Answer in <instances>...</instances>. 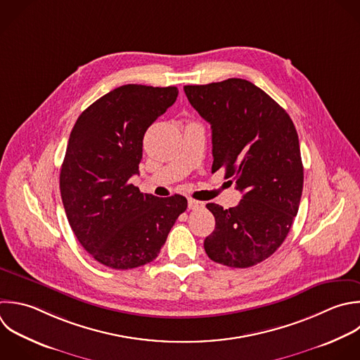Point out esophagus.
I'll return each instance as SVG.
<instances>
[{
	"label": "esophagus",
	"mask_w": 360,
	"mask_h": 360,
	"mask_svg": "<svg viewBox=\"0 0 360 360\" xmlns=\"http://www.w3.org/2000/svg\"><path fill=\"white\" fill-rule=\"evenodd\" d=\"M202 207H204V202L197 201V200H193V198L188 200V208H190V210H198V208H202Z\"/></svg>",
	"instance_id": "esophagus-1"
}]
</instances>
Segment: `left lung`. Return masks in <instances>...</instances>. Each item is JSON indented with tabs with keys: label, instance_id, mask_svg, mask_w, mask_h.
Instances as JSON below:
<instances>
[{
	"label": "left lung",
	"instance_id": "1",
	"mask_svg": "<svg viewBox=\"0 0 360 360\" xmlns=\"http://www.w3.org/2000/svg\"><path fill=\"white\" fill-rule=\"evenodd\" d=\"M184 93L211 124L212 173L224 167L243 194L228 210L207 204L215 229L204 240L205 253L224 266H255L280 248L298 211L304 169L295 127L270 96L243 79L184 86Z\"/></svg>",
	"mask_w": 360,
	"mask_h": 360
}]
</instances>
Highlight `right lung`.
Masks as SVG:
<instances>
[{"label":"right lung","mask_w":360,"mask_h":360,"mask_svg":"<svg viewBox=\"0 0 360 360\" xmlns=\"http://www.w3.org/2000/svg\"><path fill=\"white\" fill-rule=\"evenodd\" d=\"M177 87L121 86L77 118L60 170V194L82 246L101 264L127 270L158 257L186 197L159 198L129 183L139 173L146 129L172 107Z\"/></svg>","instance_id":"add662e5"}]
</instances>
